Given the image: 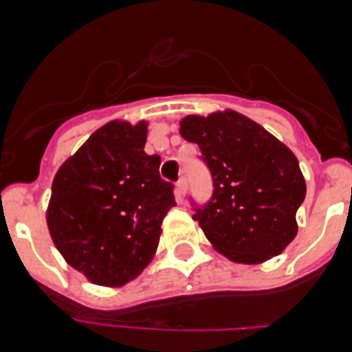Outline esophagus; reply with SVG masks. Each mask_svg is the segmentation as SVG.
<instances>
[{
	"mask_svg": "<svg viewBox=\"0 0 352 352\" xmlns=\"http://www.w3.org/2000/svg\"><path fill=\"white\" fill-rule=\"evenodd\" d=\"M176 186H178V188H176V192H178V197H183L186 192V178H179L178 183H176Z\"/></svg>",
	"mask_w": 352,
	"mask_h": 352,
	"instance_id": "34e87169",
	"label": "esophagus"
}]
</instances>
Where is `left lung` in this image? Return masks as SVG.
<instances>
[{"label":"left lung","mask_w":352,"mask_h":352,"mask_svg":"<svg viewBox=\"0 0 352 352\" xmlns=\"http://www.w3.org/2000/svg\"><path fill=\"white\" fill-rule=\"evenodd\" d=\"M179 132L199 146L213 179L208 203L190 201L213 247L243 264L278 256L296 236V211L307 194L294 153L234 111L186 116Z\"/></svg>","instance_id":"left-lung-1"}]
</instances>
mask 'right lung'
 <instances>
[{"label":"right lung","mask_w":352,"mask_h":352,"mask_svg":"<svg viewBox=\"0 0 352 352\" xmlns=\"http://www.w3.org/2000/svg\"><path fill=\"white\" fill-rule=\"evenodd\" d=\"M146 123L111 121L96 130L52 182L47 226L56 248L93 284L123 285L148 266L174 185L148 155Z\"/></svg>","instance_id":"right-lung-1"}]
</instances>
